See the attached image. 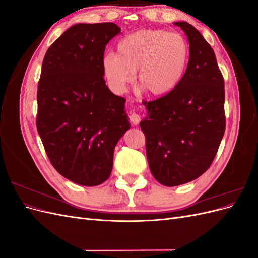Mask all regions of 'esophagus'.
Listing matches in <instances>:
<instances>
[{"mask_svg":"<svg viewBox=\"0 0 258 258\" xmlns=\"http://www.w3.org/2000/svg\"><path fill=\"white\" fill-rule=\"evenodd\" d=\"M129 118H130L131 123L135 124V126H138L140 120H141V118H140V116L137 113H131L130 116H129Z\"/></svg>","mask_w":258,"mask_h":258,"instance_id":"esophagus-1","label":"esophagus"}]
</instances>
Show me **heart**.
Segmentation results:
<instances>
[{
    "instance_id": "obj_1",
    "label": "heart",
    "mask_w": 258,
    "mask_h": 258,
    "mask_svg": "<svg viewBox=\"0 0 258 258\" xmlns=\"http://www.w3.org/2000/svg\"><path fill=\"white\" fill-rule=\"evenodd\" d=\"M188 59V44L181 34L145 29L122 37L117 54L103 57L102 71L116 90L134 82L138 71V88L150 97H162L182 81Z\"/></svg>"
}]
</instances>
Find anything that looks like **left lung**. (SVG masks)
Instances as JSON below:
<instances>
[{
    "instance_id": "8db88e82",
    "label": "left lung",
    "mask_w": 258,
    "mask_h": 258,
    "mask_svg": "<svg viewBox=\"0 0 258 258\" xmlns=\"http://www.w3.org/2000/svg\"><path fill=\"white\" fill-rule=\"evenodd\" d=\"M174 25L188 40V66L172 91L143 102L147 116L140 122L151 172L168 187L188 183L204 174L225 132L224 79L215 53L188 22Z\"/></svg>"
}]
</instances>
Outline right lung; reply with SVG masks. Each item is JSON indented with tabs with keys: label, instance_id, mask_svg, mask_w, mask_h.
Listing matches in <instances>:
<instances>
[{
	"label": "right lung",
	"instance_id": "1",
	"mask_svg": "<svg viewBox=\"0 0 258 258\" xmlns=\"http://www.w3.org/2000/svg\"><path fill=\"white\" fill-rule=\"evenodd\" d=\"M119 32L113 22L77 23L52 43L43 60L38 135L53 168L83 186L106 181L115 146L130 128L126 99L108 89L102 71L106 45Z\"/></svg>",
	"mask_w": 258,
	"mask_h": 258
}]
</instances>
